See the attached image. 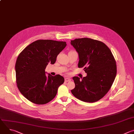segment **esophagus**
I'll return each instance as SVG.
<instances>
[{"instance_id": "34e87169", "label": "esophagus", "mask_w": 134, "mask_h": 134, "mask_svg": "<svg viewBox=\"0 0 134 134\" xmlns=\"http://www.w3.org/2000/svg\"><path fill=\"white\" fill-rule=\"evenodd\" d=\"M65 82H69L71 81V79H69V78H65Z\"/></svg>"}]
</instances>
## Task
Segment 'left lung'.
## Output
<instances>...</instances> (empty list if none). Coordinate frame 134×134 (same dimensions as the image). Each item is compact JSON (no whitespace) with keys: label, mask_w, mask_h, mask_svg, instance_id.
<instances>
[{"label":"left lung","mask_w":134,"mask_h":134,"mask_svg":"<svg viewBox=\"0 0 134 134\" xmlns=\"http://www.w3.org/2000/svg\"><path fill=\"white\" fill-rule=\"evenodd\" d=\"M79 53L78 67L87 73L82 80L72 78L75 87L71 90L75 97L86 102L102 99L110 89L117 74L116 63L110 49L103 42L90 38L71 40Z\"/></svg>","instance_id":"1"}]
</instances>
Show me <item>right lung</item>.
I'll use <instances>...</instances> for the list:
<instances>
[{
    "mask_svg": "<svg viewBox=\"0 0 134 134\" xmlns=\"http://www.w3.org/2000/svg\"><path fill=\"white\" fill-rule=\"evenodd\" d=\"M66 42L36 40L19 54L15 64L18 88L23 96L37 104H44L55 97L64 78L60 75H46L48 63L53 64L58 54L66 47Z\"/></svg>",
    "mask_w": 134,
    "mask_h": 134,
    "instance_id": "add662e5",
    "label": "right lung"
}]
</instances>
